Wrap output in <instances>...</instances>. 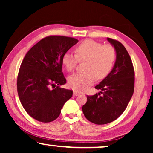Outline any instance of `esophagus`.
I'll return each mask as SVG.
<instances>
[{"instance_id":"1","label":"esophagus","mask_w":153,"mask_h":153,"mask_svg":"<svg viewBox=\"0 0 153 153\" xmlns=\"http://www.w3.org/2000/svg\"><path fill=\"white\" fill-rule=\"evenodd\" d=\"M79 92H77V91H74V96H77V95H79Z\"/></svg>"}]
</instances>
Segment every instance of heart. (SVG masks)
Wrapping results in <instances>:
<instances>
[{"label":"heart","mask_w":153,"mask_h":153,"mask_svg":"<svg viewBox=\"0 0 153 153\" xmlns=\"http://www.w3.org/2000/svg\"><path fill=\"white\" fill-rule=\"evenodd\" d=\"M116 59L114 46L86 39L75 48V55L69 52L65 53L62 62L70 72H74L79 62H85V72L73 74L68 80L73 90L81 92L93 84L95 78L98 80L105 78L111 71Z\"/></svg>","instance_id":"1"}]
</instances>
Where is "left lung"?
<instances>
[{
	"mask_svg": "<svg viewBox=\"0 0 153 153\" xmlns=\"http://www.w3.org/2000/svg\"><path fill=\"white\" fill-rule=\"evenodd\" d=\"M107 39L116 49V63L111 72L95 86L103 92L87 95L82 107L87 120L96 125L116 120L127 108L134 90V69L128 52L119 41Z\"/></svg>",
	"mask_w": 153,
	"mask_h": 153,
	"instance_id": "obj_1",
	"label": "left lung"
}]
</instances>
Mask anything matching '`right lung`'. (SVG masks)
Wrapping results in <instances>:
<instances>
[{"label":"right lung","instance_id":"1","mask_svg":"<svg viewBox=\"0 0 153 153\" xmlns=\"http://www.w3.org/2000/svg\"><path fill=\"white\" fill-rule=\"evenodd\" d=\"M79 40L50 35L42 39L25 56L17 76V92L25 111L37 121L49 123L60 116L73 92L60 88L66 83L62 56Z\"/></svg>","mask_w":153,"mask_h":153}]
</instances>
